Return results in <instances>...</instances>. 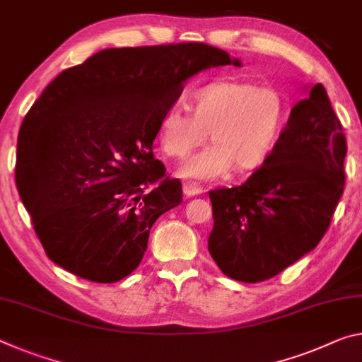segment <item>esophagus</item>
I'll list each match as a JSON object with an SVG mask.
<instances>
[{
	"instance_id": "obj_1",
	"label": "esophagus",
	"mask_w": 362,
	"mask_h": 362,
	"mask_svg": "<svg viewBox=\"0 0 362 362\" xmlns=\"http://www.w3.org/2000/svg\"><path fill=\"white\" fill-rule=\"evenodd\" d=\"M202 193H203V188L199 187L198 183H194V182L183 183V194H185L187 198L197 197V194H202Z\"/></svg>"
}]
</instances>
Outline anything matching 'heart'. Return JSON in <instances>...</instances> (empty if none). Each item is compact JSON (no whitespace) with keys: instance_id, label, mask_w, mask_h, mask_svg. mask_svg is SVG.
<instances>
[{"instance_id":"1","label":"heart","mask_w":362,"mask_h":362,"mask_svg":"<svg viewBox=\"0 0 362 362\" xmlns=\"http://www.w3.org/2000/svg\"><path fill=\"white\" fill-rule=\"evenodd\" d=\"M193 116L170 107L160 119L159 145L170 158H185L209 135L212 145L177 169L183 179L211 180L253 170L277 145L290 112V101L274 85L250 80H221L199 88L192 98Z\"/></svg>"}]
</instances>
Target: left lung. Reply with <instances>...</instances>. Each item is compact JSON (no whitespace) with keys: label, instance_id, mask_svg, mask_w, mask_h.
<instances>
[{"label":"left lung","instance_id":"obj_1","mask_svg":"<svg viewBox=\"0 0 362 362\" xmlns=\"http://www.w3.org/2000/svg\"><path fill=\"white\" fill-rule=\"evenodd\" d=\"M291 109L277 145L243 185L211 190L208 250L227 277L257 284L313 251L343 187L346 140L320 83Z\"/></svg>","mask_w":362,"mask_h":362}]
</instances>
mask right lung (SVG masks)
<instances>
[{"label": "right lung", "mask_w": 362, "mask_h": 362, "mask_svg": "<svg viewBox=\"0 0 362 362\" xmlns=\"http://www.w3.org/2000/svg\"><path fill=\"white\" fill-rule=\"evenodd\" d=\"M237 62L204 43L109 48L62 71L21 125L16 183L51 261L112 284L139 267L182 183L153 156L185 80Z\"/></svg>", "instance_id": "obj_1"}]
</instances>
